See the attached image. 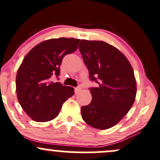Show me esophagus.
<instances>
[{
    "mask_svg": "<svg viewBox=\"0 0 160 160\" xmlns=\"http://www.w3.org/2000/svg\"><path fill=\"white\" fill-rule=\"evenodd\" d=\"M80 90H81V87H80V86H79V87H76V88H75V93H79V92L80 91Z\"/></svg>",
    "mask_w": 160,
    "mask_h": 160,
    "instance_id": "1",
    "label": "esophagus"
}]
</instances>
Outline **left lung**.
Masks as SVG:
<instances>
[{
  "mask_svg": "<svg viewBox=\"0 0 160 160\" xmlns=\"http://www.w3.org/2000/svg\"><path fill=\"white\" fill-rule=\"evenodd\" d=\"M90 80L92 101L81 107L83 120L96 129L111 128L125 117L135 101L137 83L127 58L112 45L81 40L79 46Z\"/></svg>",
  "mask_w": 160,
  "mask_h": 160,
  "instance_id": "obj_1",
  "label": "left lung"
}]
</instances>
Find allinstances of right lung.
Instances as JSON below:
<instances>
[{"mask_svg": "<svg viewBox=\"0 0 160 160\" xmlns=\"http://www.w3.org/2000/svg\"><path fill=\"white\" fill-rule=\"evenodd\" d=\"M80 40L65 38L44 40L23 58L16 77L17 97L33 120H53L63 102L74 94L73 87L53 83L51 79H59L63 58L77 50Z\"/></svg>", "mask_w": 160, "mask_h": 160, "instance_id": "right-lung-1", "label": "right lung"}]
</instances>
